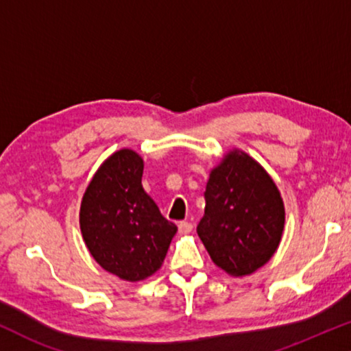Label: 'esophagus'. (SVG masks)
<instances>
[{"label": "esophagus", "instance_id": "34e87169", "mask_svg": "<svg viewBox=\"0 0 351 351\" xmlns=\"http://www.w3.org/2000/svg\"><path fill=\"white\" fill-rule=\"evenodd\" d=\"M178 229H180V234H189L194 229V224L189 223V221H180L178 223Z\"/></svg>", "mask_w": 351, "mask_h": 351}]
</instances>
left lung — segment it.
<instances>
[{
    "label": "left lung",
    "instance_id": "left-lung-1",
    "mask_svg": "<svg viewBox=\"0 0 351 351\" xmlns=\"http://www.w3.org/2000/svg\"><path fill=\"white\" fill-rule=\"evenodd\" d=\"M197 226L213 263L234 276L253 274L278 248L285 226L280 192L248 154L232 151L210 173Z\"/></svg>",
    "mask_w": 351,
    "mask_h": 351
}]
</instances>
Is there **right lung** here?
I'll use <instances>...</instances> for the list:
<instances>
[{"label": "right lung", "mask_w": 351, "mask_h": 351, "mask_svg": "<svg viewBox=\"0 0 351 351\" xmlns=\"http://www.w3.org/2000/svg\"><path fill=\"white\" fill-rule=\"evenodd\" d=\"M141 176L143 159L136 152H114L93 175L79 213L93 259L127 281L154 274L178 230L143 189Z\"/></svg>", "instance_id": "obj_1"}]
</instances>
